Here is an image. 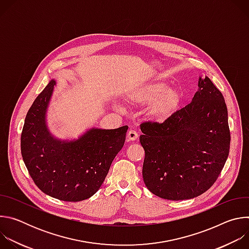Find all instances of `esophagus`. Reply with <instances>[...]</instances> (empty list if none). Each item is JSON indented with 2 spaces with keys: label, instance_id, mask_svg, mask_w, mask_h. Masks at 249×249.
I'll list each match as a JSON object with an SVG mask.
<instances>
[{
  "label": "esophagus",
  "instance_id": "esophagus-1",
  "mask_svg": "<svg viewBox=\"0 0 249 249\" xmlns=\"http://www.w3.org/2000/svg\"><path fill=\"white\" fill-rule=\"evenodd\" d=\"M127 138L129 141H135L138 139V133L134 130H130L127 134Z\"/></svg>",
  "mask_w": 249,
  "mask_h": 249
}]
</instances>
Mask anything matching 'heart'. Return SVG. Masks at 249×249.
Wrapping results in <instances>:
<instances>
[{"instance_id":"1","label":"heart","mask_w":249,"mask_h":249,"mask_svg":"<svg viewBox=\"0 0 249 249\" xmlns=\"http://www.w3.org/2000/svg\"><path fill=\"white\" fill-rule=\"evenodd\" d=\"M183 95L181 91L169 88L165 82H152L141 85L129 90L127 100L135 105L147 106L148 117L156 123L168 120L179 108Z\"/></svg>"}]
</instances>
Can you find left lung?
<instances>
[{
  "mask_svg": "<svg viewBox=\"0 0 249 249\" xmlns=\"http://www.w3.org/2000/svg\"><path fill=\"white\" fill-rule=\"evenodd\" d=\"M192 101L165 122L141 124L147 188L167 200H186L217 180L230 153L228 109L222 92L199 78Z\"/></svg>",
  "mask_w": 249,
  "mask_h": 249,
  "instance_id": "left-lung-1",
  "label": "left lung"
}]
</instances>
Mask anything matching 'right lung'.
Listing matches in <instances>:
<instances>
[{
	"label": "right lung",
	"instance_id": "right-lung-1",
	"mask_svg": "<svg viewBox=\"0 0 249 249\" xmlns=\"http://www.w3.org/2000/svg\"><path fill=\"white\" fill-rule=\"evenodd\" d=\"M56 81L51 80L29 108L21 133L24 164L45 194L68 202L91 197L100 188L110 165L124 146L128 126L90 128L75 140L50 132L46 114Z\"/></svg>",
	"mask_w": 249,
	"mask_h": 249
}]
</instances>
